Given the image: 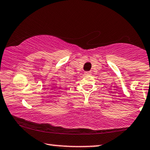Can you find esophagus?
<instances>
[{"mask_svg": "<svg viewBox=\"0 0 150 150\" xmlns=\"http://www.w3.org/2000/svg\"><path fill=\"white\" fill-rule=\"evenodd\" d=\"M84 74H85V75H86V76L89 75L91 74V71H85Z\"/></svg>", "mask_w": 150, "mask_h": 150, "instance_id": "esophagus-1", "label": "esophagus"}]
</instances>
